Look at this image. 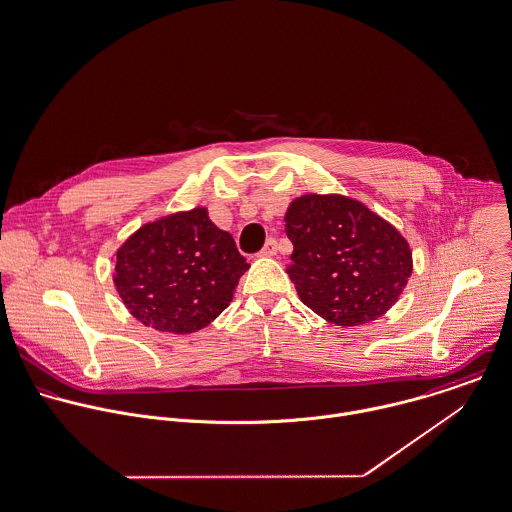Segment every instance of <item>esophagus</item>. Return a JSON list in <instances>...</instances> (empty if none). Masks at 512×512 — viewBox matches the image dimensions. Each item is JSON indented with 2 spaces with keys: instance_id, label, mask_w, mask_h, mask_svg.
Here are the masks:
<instances>
[{
  "instance_id": "esophagus-1",
  "label": "esophagus",
  "mask_w": 512,
  "mask_h": 512,
  "mask_svg": "<svg viewBox=\"0 0 512 512\" xmlns=\"http://www.w3.org/2000/svg\"><path fill=\"white\" fill-rule=\"evenodd\" d=\"M273 255H277V241H275V239H269V241L265 243V247L261 249L259 257H273Z\"/></svg>"
}]
</instances>
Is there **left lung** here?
Masks as SVG:
<instances>
[{"instance_id":"obj_1","label":"left lung","mask_w":512,"mask_h":512,"mask_svg":"<svg viewBox=\"0 0 512 512\" xmlns=\"http://www.w3.org/2000/svg\"><path fill=\"white\" fill-rule=\"evenodd\" d=\"M293 241L287 273L299 299L336 326L384 316L413 271L408 239L368 205L340 194H305L285 213Z\"/></svg>"}]
</instances>
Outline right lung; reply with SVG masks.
Here are the masks:
<instances>
[{
	"label": "right lung",
	"mask_w": 512,
	"mask_h": 512,
	"mask_svg": "<svg viewBox=\"0 0 512 512\" xmlns=\"http://www.w3.org/2000/svg\"><path fill=\"white\" fill-rule=\"evenodd\" d=\"M112 263V283L128 312L170 334H192L213 322L249 269L204 205L144 223L114 251Z\"/></svg>",
	"instance_id": "add662e5"
}]
</instances>
